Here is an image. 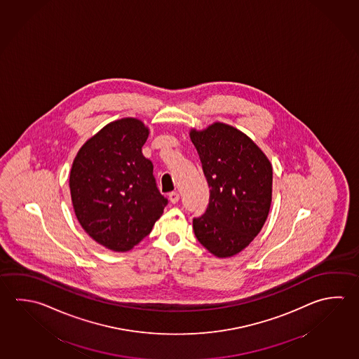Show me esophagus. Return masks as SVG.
<instances>
[{"instance_id":"34e87169","label":"esophagus","mask_w":359,"mask_h":359,"mask_svg":"<svg viewBox=\"0 0 359 359\" xmlns=\"http://www.w3.org/2000/svg\"><path fill=\"white\" fill-rule=\"evenodd\" d=\"M170 200L172 203H177L180 201V194L176 192V191H173V192H170Z\"/></svg>"}]
</instances>
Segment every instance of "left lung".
<instances>
[{
	"label": "left lung",
	"mask_w": 359,
	"mask_h": 359,
	"mask_svg": "<svg viewBox=\"0 0 359 359\" xmlns=\"http://www.w3.org/2000/svg\"><path fill=\"white\" fill-rule=\"evenodd\" d=\"M210 187L209 206L194 219L197 241L217 258L241 253L259 234L272 203V164L231 125L189 130Z\"/></svg>",
	"instance_id": "left-lung-1"
}]
</instances>
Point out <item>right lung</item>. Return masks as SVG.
Returning a JSON list of instances; mask_svg holds the SVG:
<instances>
[{"mask_svg": "<svg viewBox=\"0 0 359 359\" xmlns=\"http://www.w3.org/2000/svg\"><path fill=\"white\" fill-rule=\"evenodd\" d=\"M149 128L135 118L104 125L74 156L69 189L81 226L100 245L125 253L149 235L167 198L142 153Z\"/></svg>", "mask_w": 359, "mask_h": 359, "instance_id": "add662e5", "label": "right lung"}]
</instances>
